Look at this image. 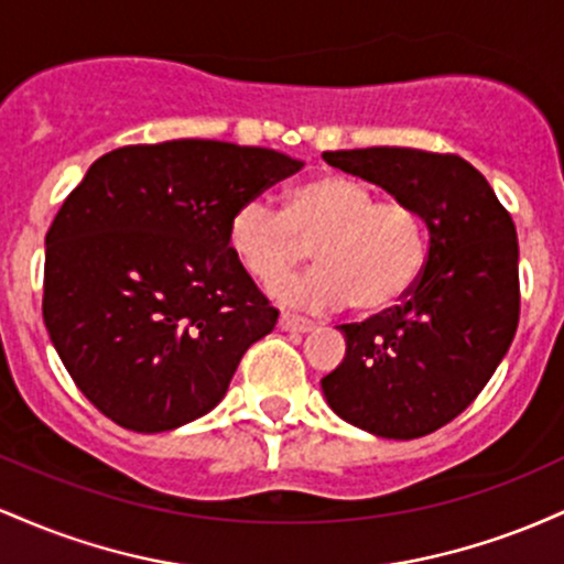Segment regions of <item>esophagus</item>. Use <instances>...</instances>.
Segmentation results:
<instances>
[{
    "label": "esophagus",
    "mask_w": 564,
    "mask_h": 564,
    "mask_svg": "<svg viewBox=\"0 0 564 564\" xmlns=\"http://www.w3.org/2000/svg\"><path fill=\"white\" fill-rule=\"evenodd\" d=\"M278 326H281L283 332L307 334V332H313L315 323L310 321V318H302V315H294V313H281V318H278Z\"/></svg>",
    "instance_id": "obj_1"
}]
</instances>
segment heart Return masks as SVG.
Here are the masks:
<instances>
[{"label":"heart","instance_id":"obj_1","mask_svg":"<svg viewBox=\"0 0 564 564\" xmlns=\"http://www.w3.org/2000/svg\"><path fill=\"white\" fill-rule=\"evenodd\" d=\"M228 246L264 289L286 281L313 246L321 268L278 289L283 300L381 313L422 275L426 232L408 200L377 198L371 185L326 172L289 187L283 212L264 200L243 204L228 225Z\"/></svg>","mask_w":564,"mask_h":564}]
</instances>
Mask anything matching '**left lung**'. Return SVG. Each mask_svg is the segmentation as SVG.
<instances>
[{"mask_svg":"<svg viewBox=\"0 0 564 564\" xmlns=\"http://www.w3.org/2000/svg\"><path fill=\"white\" fill-rule=\"evenodd\" d=\"M336 170L403 198L430 230L422 275L390 310L336 326L347 355L323 394L336 416L390 440L440 430L482 392L520 323V249L494 187L456 153L326 151Z\"/></svg>","mask_w":564,"mask_h":564,"instance_id":"left-lung-1","label":"left lung"}]
</instances>
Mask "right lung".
I'll list each match as a JSON object with an SVG mask.
<instances>
[{
  "label": "right lung",
  "mask_w": 564,
  "mask_h": 564,
  "mask_svg": "<svg viewBox=\"0 0 564 564\" xmlns=\"http://www.w3.org/2000/svg\"><path fill=\"white\" fill-rule=\"evenodd\" d=\"M300 166L270 148L170 140L116 148L68 193L44 238L42 315L102 416L166 432L223 400L278 321L228 225Z\"/></svg>",
  "instance_id": "right-lung-1"
}]
</instances>
